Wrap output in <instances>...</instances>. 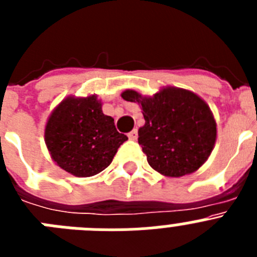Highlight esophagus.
Returning <instances> with one entry per match:
<instances>
[{
	"label": "esophagus",
	"instance_id": "esophagus-1",
	"mask_svg": "<svg viewBox=\"0 0 257 257\" xmlns=\"http://www.w3.org/2000/svg\"><path fill=\"white\" fill-rule=\"evenodd\" d=\"M128 139L130 140H136L138 139V128H134L133 131H131V133H128Z\"/></svg>",
	"mask_w": 257,
	"mask_h": 257
}]
</instances>
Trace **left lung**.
<instances>
[{"label": "left lung", "instance_id": "8db88e82", "mask_svg": "<svg viewBox=\"0 0 257 257\" xmlns=\"http://www.w3.org/2000/svg\"><path fill=\"white\" fill-rule=\"evenodd\" d=\"M122 97L142 104L145 124L139 128L138 140L156 171L179 178L206 162L216 140V122L201 97L175 87L153 97L127 90Z\"/></svg>", "mask_w": 257, "mask_h": 257}]
</instances>
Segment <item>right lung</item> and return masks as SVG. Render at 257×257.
<instances>
[{
    "instance_id": "obj_1",
    "label": "right lung",
    "mask_w": 257,
    "mask_h": 257,
    "mask_svg": "<svg viewBox=\"0 0 257 257\" xmlns=\"http://www.w3.org/2000/svg\"><path fill=\"white\" fill-rule=\"evenodd\" d=\"M127 136L101 110L96 96L67 97L50 115L45 142L59 167L79 178L106 169Z\"/></svg>"
}]
</instances>
